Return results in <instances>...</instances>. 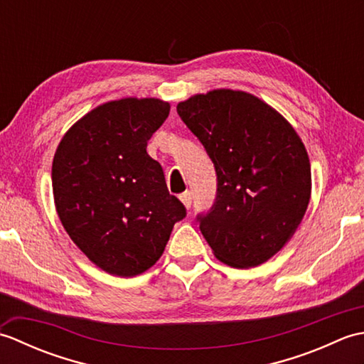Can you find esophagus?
<instances>
[{
    "instance_id": "esophagus-1",
    "label": "esophagus",
    "mask_w": 364,
    "mask_h": 364,
    "mask_svg": "<svg viewBox=\"0 0 364 364\" xmlns=\"http://www.w3.org/2000/svg\"><path fill=\"white\" fill-rule=\"evenodd\" d=\"M180 200H181L184 206H186V208H191V205H192V192H191V191L183 192V194L180 196Z\"/></svg>"
}]
</instances>
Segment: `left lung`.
<instances>
[{"mask_svg":"<svg viewBox=\"0 0 364 364\" xmlns=\"http://www.w3.org/2000/svg\"><path fill=\"white\" fill-rule=\"evenodd\" d=\"M213 161V206L197 214L220 261L253 267L296 233L311 196L310 159L296 131L259 98L213 90L176 106Z\"/></svg>","mask_w":364,"mask_h":364,"instance_id":"1","label":"left lung"}]
</instances>
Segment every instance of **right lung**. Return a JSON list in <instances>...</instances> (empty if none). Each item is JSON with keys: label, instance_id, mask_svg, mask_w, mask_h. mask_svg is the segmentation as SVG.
Returning a JSON list of instances; mask_svg holds the SVG:
<instances>
[{"label": "right lung", "instance_id": "1", "mask_svg": "<svg viewBox=\"0 0 364 364\" xmlns=\"http://www.w3.org/2000/svg\"><path fill=\"white\" fill-rule=\"evenodd\" d=\"M168 112V103L156 98L109 102L76 122L54 153L59 219L81 252L109 274L145 272L186 218L161 164L146 153Z\"/></svg>", "mask_w": 364, "mask_h": 364}]
</instances>
